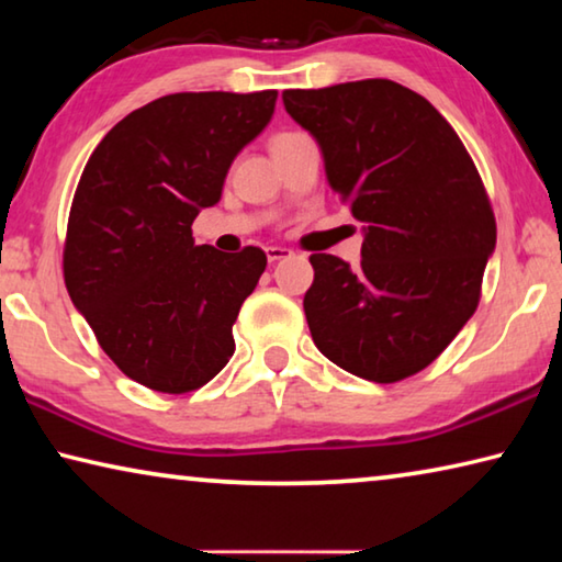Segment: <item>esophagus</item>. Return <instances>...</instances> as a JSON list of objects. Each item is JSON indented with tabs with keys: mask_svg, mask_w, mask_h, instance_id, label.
Instances as JSON below:
<instances>
[{
	"mask_svg": "<svg viewBox=\"0 0 562 562\" xmlns=\"http://www.w3.org/2000/svg\"><path fill=\"white\" fill-rule=\"evenodd\" d=\"M265 252H268V260L270 262H278V260H282V258H290L292 255V250H288V247H265Z\"/></svg>",
	"mask_w": 562,
	"mask_h": 562,
	"instance_id": "34e87169",
	"label": "esophagus"
}]
</instances>
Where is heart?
<instances>
[{"instance_id":"heart-1","label":"heart","mask_w":562,"mask_h":562,"mask_svg":"<svg viewBox=\"0 0 562 562\" xmlns=\"http://www.w3.org/2000/svg\"><path fill=\"white\" fill-rule=\"evenodd\" d=\"M280 136H284V133H280ZM274 138H278V136H274Z\"/></svg>"}]
</instances>
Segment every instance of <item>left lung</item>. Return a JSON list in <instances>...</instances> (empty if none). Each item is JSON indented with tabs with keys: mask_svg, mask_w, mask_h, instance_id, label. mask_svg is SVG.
Returning a JSON list of instances; mask_svg holds the SVG:
<instances>
[{
	"mask_svg": "<svg viewBox=\"0 0 562 562\" xmlns=\"http://www.w3.org/2000/svg\"><path fill=\"white\" fill-rule=\"evenodd\" d=\"M325 156L327 180L364 223L361 262H310L304 315L317 349L345 372L394 384L451 345L481 300L496 247L486 188L451 123L389 79L282 91Z\"/></svg>",
	"mask_w": 562,
	"mask_h": 562,
	"instance_id": "8db88e82",
	"label": "left lung"
}]
</instances>
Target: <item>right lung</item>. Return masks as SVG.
I'll return each mask as SVG.
<instances>
[{"instance_id":"1","label":"right lung","mask_w":562,"mask_h":562,"mask_svg":"<svg viewBox=\"0 0 562 562\" xmlns=\"http://www.w3.org/2000/svg\"><path fill=\"white\" fill-rule=\"evenodd\" d=\"M278 91L170 93L131 111L93 150L74 193L64 282L123 374L186 394L235 351L233 325L268 258L195 245L227 168L268 126Z\"/></svg>"}]
</instances>
